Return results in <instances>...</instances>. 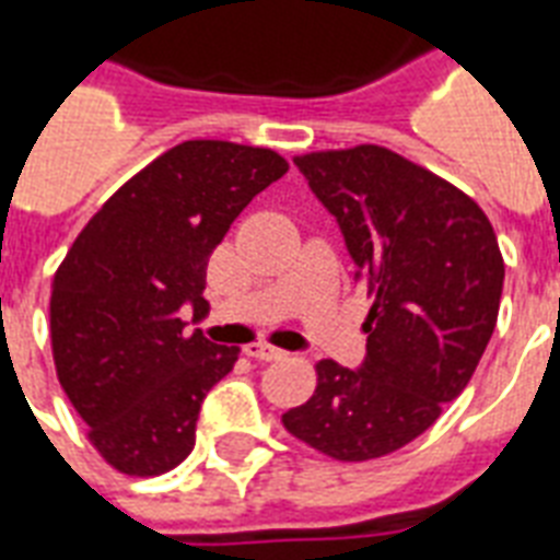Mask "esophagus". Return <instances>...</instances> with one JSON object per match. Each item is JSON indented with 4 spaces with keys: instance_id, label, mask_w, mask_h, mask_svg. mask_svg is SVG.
<instances>
[{
    "instance_id": "obj_1",
    "label": "esophagus",
    "mask_w": 560,
    "mask_h": 560,
    "mask_svg": "<svg viewBox=\"0 0 560 560\" xmlns=\"http://www.w3.org/2000/svg\"><path fill=\"white\" fill-rule=\"evenodd\" d=\"M246 355L255 358V361H281L288 352L279 347H270V343H252V347H246Z\"/></svg>"
}]
</instances>
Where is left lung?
<instances>
[{"mask_svg":"<svg viewBox=\"0 0 560 560\" xmlns=\"http://www.w3.org/2000/svg\"><path fill=\"white\" fill-rule=\"evenodd\" d=\"M293 164L340 225L373 308L364 364L319 361L314 396L281 422L328 458H382L469 384L497 328L505 261L479 205L390 149L364 143Z\"/></svg>","mask_w":560,"mask_h":560,"instance_id":"1","label":"left lung"}]
</instances>
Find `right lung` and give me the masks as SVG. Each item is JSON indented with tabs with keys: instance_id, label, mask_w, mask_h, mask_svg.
Listing matches in <instances>:
<instances>
[{
	"instance_id": "1",
	"label": "right lung",
	"mask_w": 560,
	"mask_h": 560,
	"mask_svg": "<svg viewBox=\"0 0 560 560\" xmlns=\"http://www.w3.org/2000/svg\"><path fill=\"white\" fill-rule=\"evenodd\" d=\"M288 173L261 147L185 140L128 178L81 229L52 281L49 328L63 394L126 476H161L196 443L205 394L232 373L182 308L208 314L205 270L237 213Z\"/></svg>"
}]
</instances>
